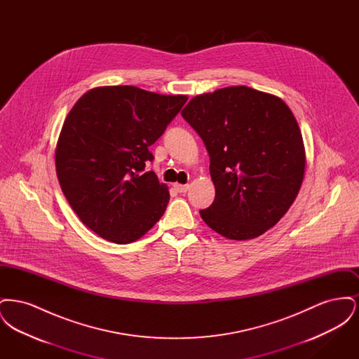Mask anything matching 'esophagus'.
Wrapping results in <instances>:
<instances>
[{"label": "esophagus", "mask_w": 359, "mask_h": 359, "mask_svg": "<svg viewBox=\"0 0 359 359\" xmlns=\"http://www.w3.org/2000/svg\"><path fill=\"white\" fill-rule=\"evenodd\" d=\"M173 187L175 189L179 192V194H184V192H187L188 191V184H173Z\"/></svg>", "instance_id": "1"}]
</instances>
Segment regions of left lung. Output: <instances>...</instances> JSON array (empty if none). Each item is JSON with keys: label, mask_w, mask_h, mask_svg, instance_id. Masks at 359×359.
I'll return each instance as SVG.
<instances>
[{"label": "left lung", "mask_w": 359, "mask_h": 359, "mask_svg": "<svg viewBox=\"0 0 359 359\" xmlns=\"http://www.w3.org/2000/svg\"><path fill=\"white\" fill-rule=\"evenodd\" d=\"M183 118L205 142L215 186L205 224L229 239L256 238L296 199L304 177L300 128L278 97L231 86L192 98Z\"/></svg>", "instance_id": "left-lung-1"}]
</instances>
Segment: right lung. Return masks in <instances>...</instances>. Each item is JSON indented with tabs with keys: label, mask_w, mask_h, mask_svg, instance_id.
Here are the masks:
<instances>
[{
	"label": "right lung",
	"mask_w": 359,
	"mask_h": 359,
	"mask_svg": "<svg viewBox=\"0 0 359 359\" xmlns=\"http://www.w3.org/2000/svg\"><path fill=\"white\" fill-rule=\"evenodd\" d=\"M186 102V95L106 86L87 91L69 110L56 173L75 214L100 237L129 243L163 217L168 187L145 167L154 160L149 147Z\"/></svg>",
	"instance_id": "add662e5"
}]
</instances>
